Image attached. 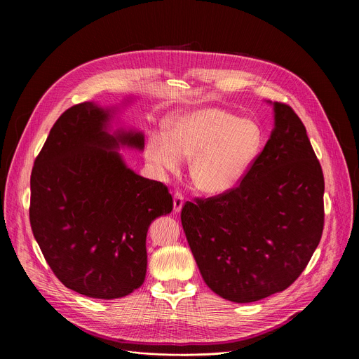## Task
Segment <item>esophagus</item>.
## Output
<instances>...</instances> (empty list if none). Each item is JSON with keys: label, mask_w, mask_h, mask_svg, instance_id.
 Here are the masks:
<instances>
[{"label": "esophagus", "mask_w": 359, "mask_h": 359, "mask_svg": "<svg viewBox=\"0 0 359 359\" xmlns=\"http://www.w3.org/2000/svg\"><path fill=\"white\" fill-rule=\"evenodd\" d=\"M183 203H184L183 195L179 194V192H176V194H175V198H173V210H175V212H180V211H182Z\"/></svg>", "instance_id": "1"}]
</instances>
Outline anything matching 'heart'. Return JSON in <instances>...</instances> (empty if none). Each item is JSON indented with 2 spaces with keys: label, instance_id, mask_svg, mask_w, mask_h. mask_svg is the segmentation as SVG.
<instances>
[{
  "label": "heart",
  "instance_id": "b5f03b06",
  "mask_svg": "<svg viewBox=\"0 0 359 359\" xmlns=\"http://www.w3.org/2000/svg\"><path fill=\"white\" fill-rule=\"evenodd\" d=\"M262 145L259 125L218 107H201L175 115L167 134H149L145 158L161 173H176L191 158V177L199 191L219 195L231 191L253 165Z\"/></svg>",
  "mask_w": 359,
  "mask_h": 359
}]
</instances>
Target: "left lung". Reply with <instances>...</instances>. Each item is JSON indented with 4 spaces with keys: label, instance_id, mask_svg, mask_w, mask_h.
I'll use <instances>...</instances> for the list:
<instances>
[{
    "label": "left lung",
    "instance_id": "1",
    "mask_svg": "<svg viewBox=\"0 0 359 359\" xmlns=\"http://www.w3.org/2000/svg\"><path fill=\"white\" fill-rule=\"evenodd\" d=\"M269 103L275 128L240 184L180 214L205 284L233 303L287 290L323 233L325 179L306 126L288 104Z\"/></svg>",
    "mask_w": 359,
    "mask_h": 359
}]
</instances>
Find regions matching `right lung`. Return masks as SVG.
I'll list each match as a JSON object with an SVG mask.
<instances>
[{"label":"right lung","mask_w":359,"mask_h":359,"mask_svg":"<svg viewBox=\"0 0 359 359\" xmlns=\"http://www.w3.org/2000/svg\"><path fill=\"white\" fill-rule=\"evenodd\" d=\"M111 115L93 102L67 109L30 176V225L48 265L67 288L100 299L142 285L149 224L173 210L167 186L137 175L116 151L142 149V132L110 134Z\"/></svg>","instance_id":"1"}]
</instances>
